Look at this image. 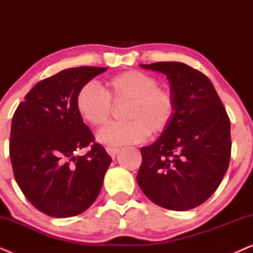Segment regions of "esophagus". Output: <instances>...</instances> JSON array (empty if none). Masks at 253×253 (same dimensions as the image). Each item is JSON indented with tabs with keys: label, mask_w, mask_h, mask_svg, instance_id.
Listing matches in <instances>:
<instances>
[{
	"label": "esophagus",
	"mask_w": 253,
	"mask_h": 253,
	"mask_svg": "<svg viewBox=\"0 0 253 253\" xmlns=\"http://www.w3.org/2000/svg\"><path fill=\"white\" fill-rule=\"evenodd\" d=\"M106 151L108 152V154H109L110 157H112L113 159L115 158V157H116V154L119 153V152H120L119 148H115V147H107V148H106Z\"/></svg>",
	"instance_id": "1"
}]
</instances>
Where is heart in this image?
<instances>
[{"label": "heart", "mask_w": 253, "mask_h": 253, "mask_svg": "<svg viewBox=\"0 0 253 253\" xmlns=\"http://www.w3.org/2000/svg\"><path fill=\"white\" fill-rule=\"evenodd\" d=\"M107 93L87 83L76 96V108L83 121L92 126L108 122L112 101L126 103V123L109 124L99 131L98 140L109 146L138 144L152 134H160L170 126L176 112V99L168 87L158 86L154 76L138 70L124 71L106 83Z\"/></svg>", "instance_id": "b5f03b06"}]
</instances>
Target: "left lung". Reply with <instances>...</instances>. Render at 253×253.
I'll return each instance as SVG.
<instances>
[{
    "label": "left lung",
    "instance_id": "8db88e82",
    "mask_svg": "<svg viewBox=\"0 0 253 253\" xmlns=\"http://www.w3.org/2000/svg\"><path fill=\"white\" fill-rule=\"evenodd\" d=\"M140 67L167 76L176 112L159 139L141 147L137 182L147 198L164 209H195L215 192L229 166V117L203 72L181 62Z\"/></svg>",
    "mask_w": 253,
    "mask_h": 253
}]
</instances>
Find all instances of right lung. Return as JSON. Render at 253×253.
Segmentation results:
<instances>
[{
	"mask_svg": "<svg viewBox=\"0 0 253 253\" xmlns=\"http://www.w3.org/2000/svg\"><path fill=\"white\" fill-rule=\"evenodd\" d=\"M107 68L65 69L38 83L17 107L10 159L17 184L49 216L78 215L94 203L112 158L76 108L82 86ZM90 146L85 156L74 152Z\"/></svg>",
	"mask_w": 253,
	"mask_h": 253,
	"instance_id": "right-lung-1",
	"label": "right lung"
}]
</instances>
